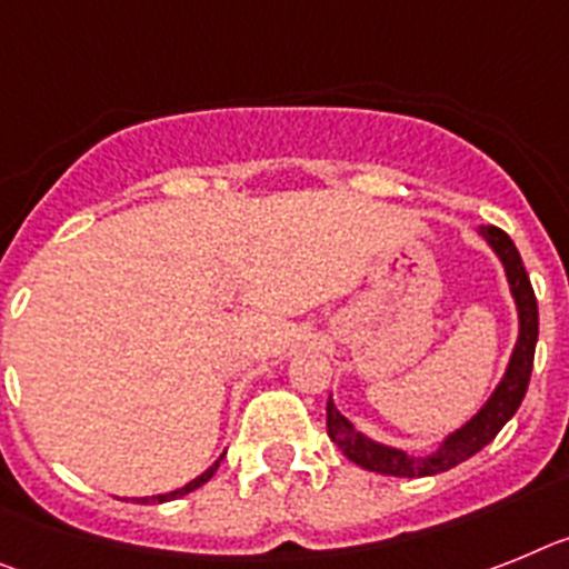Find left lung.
I'll list each match as a JSON object with an SVG mask.
<instances>
[{
  "instance_id": "left-lung-1",
  "label": "left lung",
  "mask_w": 569,
  "mask_h": 569,
  "mask_svg": "<svg viewBox=\"0 0 569 569\" xmlns=\"http://www.w3.org/2000/svg\"><path fill=\"white\" fill-rule=\"evenodd\" d=\"M478 234L490 243V249L496 251L498 260L503 263L507 271V283H510L512 300H516L518 309V340L516 349H512V358L507 363V372H503L501 383L496 387V392L490 395V401L483 403L461 429H456L452 435H447L441 441V447L427 456H409L403 449L387 447V443H378L372 438H367L363 432L349 423V418L338 412V407L326 403V432L332 438L335 447L343 452L349 461H355L358 467L369 469V472H380V476H395V478H423V476H438V472H447V469L458 467L461 461L472 458L476 452H481L487 443L501 432V427L510 421L512 415L521 407L527 387H530L532 375V358H536V340H538V303L536 291H532L530 278H527V269L521 263V254H518L516 243L510 240V234H503L496 226H481Z\"/></svg>"
}]
</instances>
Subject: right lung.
I'll list each match as a JSON object with an SVG mask.
<instances>
[{"instance_id":"obj_1","label":"right lung","mask_w":569,"mask_h":569,"mask_svg":"<svg viewBox=\"0 0 569 569\" xmlns=\"http://www.w3.org/2000/svg\"><path fill=\"white\" fill-rule=\"evenodd\" d=\"M220 461H223V456H220V458H217V461L214 463H211V467L209 469H206V472H202V476H197L194 478V481H189V483H186V487H180V490H174V492H166V496H151V498H134V501L137 503H162V501H171V498H180V496H189V492H194L197 490V487H202V483H206V481H209V478L211 476H214V472H217V467H220Z\"/></svg>"}]
</instances>
